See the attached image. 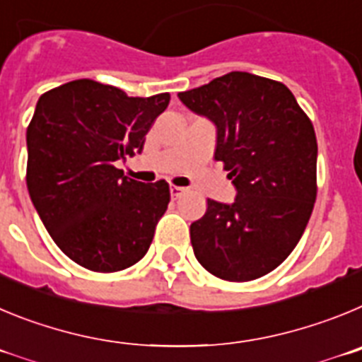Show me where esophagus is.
Instances as JSON below:
<instances>
[{"label": "esophagus", "mask_w": 362, "mask_h": 362, "mask_svg": "<svg viewBox=\"0 0 362 362\" xmlns=\"http://www.w3.org/2000/svg\"><path fill=\"white\" fill-rule=\"evenodd\" d=\"M169 193H171V197H173V198H178V197H182V194L185 193V189L178 187V185H171V187H169Z\"/></svg>", "instance_id": "1"}]
</instances>
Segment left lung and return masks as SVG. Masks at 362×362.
Listing matches in <instances>:
<instances>
[{"label":"left lung","mask_w":362,"mask_h":362,"mask_svg":"<svg viewBox=\"0 0 362 362\" xmlns=\"http://www.w3.org/2000/svg\"><path fill=\"white\" fill-rule=\"evenodd\" d=\"M216 126L214 158L236 187L233 204L207 200L191 223L205 270L250 281L281 265L305 233L317 194V141L307 113L283 83L230 71L178 93Z\"/></svg>","instance_id":"1"}]
</instances>
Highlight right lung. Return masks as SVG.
<instances>
[{"label":"right lung","mask_w":362,"mask_h":362,"mask_svg":"<svg viewBox=\"0 0 362 362\" xmlns=\"http://www.w3.org/2000/svg\"><path fill=\"white\" fill-rule=\"evenodd\" d=\"M169 99L128 97L92 79L39 97L27 129V187L55 245L77 265L117 272L148 252L169 185L124 177L115 162L142 151Z\"/></svg>","instance_id":"right-lung-1"}]
</instances>
